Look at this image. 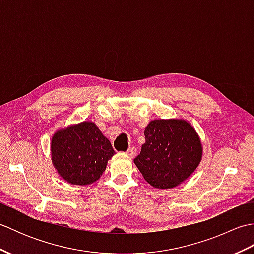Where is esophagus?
Wrapping results in <instances>:
<instances>
[{"mask_svg": "<svg viewBox=\"0 0 254 254\" xmlns=\"http://www.w3.org/2000/svg\"><path fill=\"white\" fill-rule=\"evenodd\" d=\"M136 152H137L136 147H130V148L127 150V155L130 156L131 158H134L136 156Z\"/></svg>", "mask_w": 254, "mask_h": 254, "instance_id": "esophagus-1", "label": "esophagus"}]
</instances>
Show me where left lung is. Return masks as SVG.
Instances as JSON below:
<instances>
[{"instance_id": "1", "label": "left lung", "mask_w": 254, "mask_h": 254, "mask_svg": "<svg viewBox=\"0 0 254 254\" xmlns=\"http://www.w3.org/2000/svg\"><path fill=\"white\" fill-rule=\"evenodd\" d=\"M144 134L145 144L134 164L154 188L179 186L201 163L202 143L190 122L158 119L148 123Z\"/></svg>"}]
</instances>
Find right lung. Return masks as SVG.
I'll return each instance as SVG.
<instances>
[{"mask_svg": "<svg viewBox=\"0 0 254 254\" xmlns=\"http://www.w3.org/2000/svg\"><path fill=\"white\" fill-rule=\"evenodd\" d=\"M115 154L109 139L90 121L59 130L51 139L52 164L72 185L87 186L98 180Z\"/></svg>", "mask_w": 254, "mask_h": 254, "instance_id": "1", "label": "right lung"}]
</instances>
